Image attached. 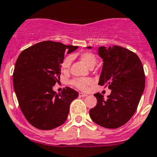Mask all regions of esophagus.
Masks as SVG:
<instances>
[{
  "label": "esophagus",
  "instance_id": "obj_1",
  "mask_svg": "<svg viewBox=\"0 0 157 157\" xmlns=\"http://www.w3.org/2000/svg\"><path fill=\"white\" fill-rule=\"evenodd\" d=\"M79 97H86V94H83V93H79Z\"/></svg>",
  "mask_w": 157,
  "mask_h": 157
}]
</instances>
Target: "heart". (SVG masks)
<instances>
[{"label": "heart", "instance_id": "b5f03b06", "mask_svg": "<svg viewBox=\"0 0 157 157\" xmlns=\"http://www.w3.org/2000/svg\"><path fill=\"white\" fill-rule=\"evenodd\" d=\"M80 58L83 63H84L86 66L90 68L94 67L97 62V57L93 53L90 52L83 53V54H80ZM71 61H72V57L71 56L67 57L62 63V68L64 71H67L71 66ZM92 83L93 80L90 78H77L74 79L71 81V84L73 86L77 87V89L81 90H86L88 88V86H90Z\"/></svg>", "mask_w": 157, "mask_h": 157}]
</instances>
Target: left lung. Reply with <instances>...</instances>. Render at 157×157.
<instances>
[{
	"label": "left lung",
	"instance_id": "1",
	"mask_svg": "<svg viewBox=\"0 0 157 157\" xmlns=\"http://www.w3.org/2000/svg\"><path fill=\"white\" fill-rule=\"evenodd\" d=\"M98 54L103 60L98 84L108 86L111 94L106 99L94 94L97 103L90 117L101 127L116 129L127 124L137 109L145 88L144 67L135 53L122 47H100Z\"/></svg>",
	"mask_w": 157,
	"mask_h": 157
}]
</instances>
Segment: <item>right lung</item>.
<instances>
[{"label": "right lung", "mask_w": 157, "mask_h": 157, "mask_svg": "<svg viewBox=\"0 0 157 157\" xmlns=\"http://www.w3.org/2000/svg\"><path fill=\"white\" fill-rule=\"evenodd\" d=\"M77 46L48 40L37 43L20 54L13 74V89L19 106L33 127L49 130L62 125L70 104L78 93L67 86L60 94L53 90L59 83L65 51Z\"/></svg>", "instance_id": "1"}]
</instances>
